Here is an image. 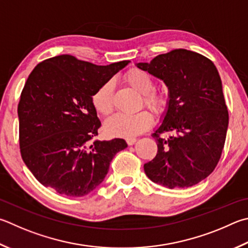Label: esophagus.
Listing matches in <instances>:
<instances>
[{
  "instance_id": "obj_1",
  "label": "esophagus",
  "mask_w": 248,
  "mask_h": 248,
  "mask_svg": "<svg viewBox=\"0 0 248 248\" xmlns=\"http://www.w3.org/2000/svg\"><path fill=\"white\" fill-rule=\"evenodd\" d=\"M125 141H127L128 145H133V144L137 142V139L136 138H128L127 140H125Z\"/></svg>"
}]
</instances>
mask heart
Instances as JSON below:
<instances>
[{"mask_svg":"<svg viewBox=\"0 0 248 248\" xmlns=\"http://www.w3.org/2000/svg\"><path fill=\"white\" fill-rule=\"evenodd\" d=\"M124 82L130 88L143 95V102L153 112L163 114L167 107V96L164 93L157 92L154 89V79L147 71L132 68L124 75ZM94 109L102 116L109 115L112 111V83L110 81L102 84L92 95ZM153 124V117L150 112L142 110L134 115L117 114L106 120L104 124L105 132L111 137L132 138L142 133Z\"/></svg>","mask_w":248,"mask_h":248,"instance_id":"1","label":"heart"}]
</instances>
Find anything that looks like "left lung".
<instances>
[{
	"label": "left lung",
	"instance_id": "1",
	"mask_svg": "<svg viewBox=\"0 0 248 248\" xmlns=\"http://www.w3.org/2000/svg\"><path fill=\"white\" fill-rule=\"evenodd\" d=\"M136 65L168 88L166 111L152 134L158 151L144 171L168 188L195 186L216 168L227 137L229 114L218 70L207 57L183 48ZM165 132L168 139L159 136Z\"/></svg>",
	"mask_w": 248,
	"mask_h": 248
}]
</instances>
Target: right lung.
Returning a JSON list of instances; mask_svg holds the SVG:
<instances>
[{
  "instance_id": "obj_1",
  "label": "right lung",
  "mask_w": 248,
  "mask_h": 248,
  "mask_svg": "<svg viewBox=\"0 0 248 248\" xmlns=\"http://www.w3.org/2000/svg\"><path fill=\"white\" fill-rule=\"evenodd\" d=\"M107 66L60 55L34 67L18 104L19 145L35 179L58 194L84 196L104 181L124 139L96 140L101 121L92 95L129 64Z\"/></svg>"
}]
</instances>
